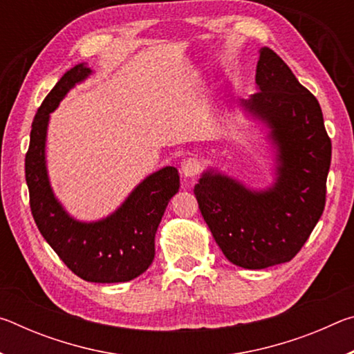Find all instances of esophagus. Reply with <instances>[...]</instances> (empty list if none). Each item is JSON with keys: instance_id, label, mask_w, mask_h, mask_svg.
Returning <instances> with one entry per match:
<instances>
[{"instance_id": "obj_1", "label": "esophagus", "mask_w": 354, "mask_h": 354, "mask_svg": "<svg viewBox=\"0 0 354 354\" xmlns=\"http://www.w3.org/2000/svg\"><path fill=\"white\" fill-rule=\"evenodd\" d=\"M201 171V162L196 158H187L183 160L181 173L185 178H194Z\"/></svg>"}]
</instances>
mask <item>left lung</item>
Masks as SVG:
<instances>
[{
  "instance_id": "8db88e82",
  "label": "left lung",
  "mask_w": 354,
  "mask_h": 354,
  "mask_svg": "<svg viewBox=\"0 0 354 354\" xmlns=\"http://www.w3.org/2000/svg\"><path fill=\"white\" fill-rule=\"evenodd\" d=\"M256 84L259 92L243 106L272 128L279 147L277 183L251 192L207 171L194 189L223 254L250 270L289 262L306 243L325 209L331 165V139L319 101L270 48L261 50Z\"/></svg>"
}]
</instances>
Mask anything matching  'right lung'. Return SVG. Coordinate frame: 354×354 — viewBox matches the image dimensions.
Listing matches in <instances>:
<instances>
[{
  "mask_svg": "<svg viewBox=\"0 0 354 354\" xmlns=\"http://www.w3.org/2000/svg\"><path fill=\"white\" fill-rule=\"evenodd\" d=\"M91 68L82 64L65 73L35 113L25 158L29 206L40 234L71 272L88 283H127L154 259V234L165 207L179 189L175 167L153 173L115 214L97 223L70 218L53 195L45 167V139L50 112Z\"/></svg>",
  "mask_w": 354,
  "mask_h": 354,
  "instance_id": "add662e5",
  "label": "right lung"
}]
</instances>
